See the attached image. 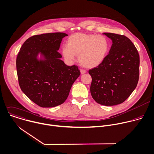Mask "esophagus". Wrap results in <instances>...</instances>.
Returning <instances> with one entry per match:
<instances>
[{"mask_svg":"<svg viewBox=\"0 0 154 154\" xmlns=\"http://www.w3.org/2000/svg\"><path fill=\"white\" fill-rule=\"evenodd\" d=\"M80 72H81V73L82 75V74H84L85 72H86V71L85 70H83V69H81L80 70Z\"/></svg>","mask_w":154,"mask_h":154,"instance_id":"34e87169","label":"esophagus"}]
</instances>
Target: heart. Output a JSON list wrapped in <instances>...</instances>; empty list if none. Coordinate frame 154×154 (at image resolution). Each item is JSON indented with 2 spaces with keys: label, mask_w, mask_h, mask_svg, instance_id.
<instances>
[{
  "label": "heart",
  "mask_w": 154,
  "mask_h": 154,
  "mask_svg": "<svg viewBox=\"0 0 154 154\" xmlns=\"http://www.w3.org/2000/svg\"><path fill=\"white\" fill-rule=\"evenodd\" d=\"M110 44L107 38L94 34L75 33L67 40V45L62 48L64 58L73 61L78 54L81 66L88 69L95 68L105 59L109 50Z\"/></svg>",
  "instance_id": "b5f03b06"
}]
</instances>
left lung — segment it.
Wrapping results in <instances>:
<instances>
[{
    "label": "left lung",
    "instance_id": "left-lung-1",
    "mask_svg": "<svg viewBox=\"0 0 154 154\" xmlns=\"http://www.w3.org/2000/svg\"><path fill=\"white\" fill-rule=\"evenodd\" d=\"M112 41L109 53L97 67L89 70L90 93L101 105L115 106L126 100L136 88L140 74V56L124 35L103 33Z\"/></svg>",
    "mask_w": 154,
    "mask_h": 154
}]
</instances>
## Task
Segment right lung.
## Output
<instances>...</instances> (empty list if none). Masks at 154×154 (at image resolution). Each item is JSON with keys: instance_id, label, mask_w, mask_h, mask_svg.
<instances>
[{"instance_id": "add662e5", "label": "right lung", "mask_w": 154, "mask_h": 154, "mask_svg": "<svg viewBox=\"0 0 154 154\" xmlns=\"http://www.w3.org/2000/svg\"><path fill=\"white\" fill-rule=\"evenodd\" d=\"M64 33H45L29 38L16 59L19 86L25 95L42 107L62 104L81 73L78 67L68 66L59 50ZM40 53L42 58L37 59Z\"/></svg>"}]
</instances>
